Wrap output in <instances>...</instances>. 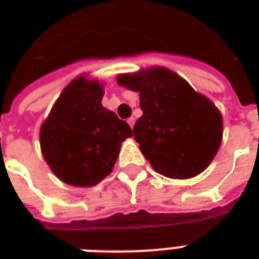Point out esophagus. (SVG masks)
Listing matches in <instances>:
<instances>
[{
  "mask_svg": "<svg viewBox=\"0 0 259 259\" xmlns=\"http://www.w3.org/2000/svg\"><path fill=\"white\" fill-rule=\"evenodd\" d=\"M134 122H136V119H134L133 117H132V118H129V119H127V123H129V126H130V127H132V129H133V126H134Z\"/></svg>",
  "mask_w": 259,
  "mask_h": 259,
  "instance_id": "obj_1",
  "label": "esophagus"
}]
</instances>
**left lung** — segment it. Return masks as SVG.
<instances>
[{
    "label": "left lung",
    "mask_w": 259,
    "mask_h": 259,
    "mask_svg": "<svg viewBox=\"0 0 259 259\" xmlns=\"http://www.w3.org/2000/svg\"><path fill=\"white\" fill-rule=\"evenodd\" d=\"M117 83L140 95L134 140L156 172L185 180L207 169L223 138V118L209 98L161 66L119 74Z\"/></svg>",
    "instance_id": "obj_1"
}]
</instances>
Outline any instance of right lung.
<instances>
[{"label":"right lung","mask_w":259,"mask_h":259,"mask_svg":"<svg viewBox=\"0 0 259 259\" xmlns=\"http://www.w3.org/2000/svg\"><path fill=\"white\" fill-rule=\"evenodd\" d=\"M103 83L79 75L63 90L40 127L42 157L59 180L94 187L109 176L130 126L102 106Z\"/></svg>","instance_id":"1"}]
</instances>
